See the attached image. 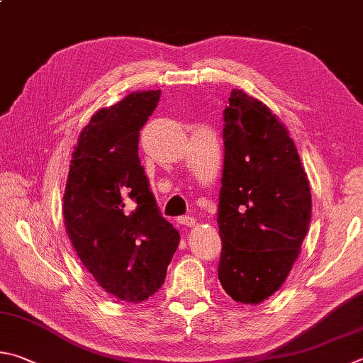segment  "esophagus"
I'll return each instance as SVG.
<instances>
[{
	"label": "esophagus",
	"instance_id": "34e87169",
	"mask_svg": "<svg viewBox=\"0 0 363 363\" xmlns=\"http://www.w3.org/2000/svg\"><path fill=\"white\" fill-rule=\"evenodd\" d=\"M177 222H179L181 225L192 227V225H195V217H192V216H181V217H177Z\"/></svg>",
	"mask_w": 363,
	"mask_h": 363
}]
</instances>
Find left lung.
Wrapping results in <instances>:
<instances>
[{
	"instance_id": "1",
	"label": "left lung",
	"mask_w": 363,
	"mask_h": 363,
	"mask_svg": "<svg viewBox=\"0 0 363 363\" xmlns=\"http://www.w3.org/2000/svg\"><path fill=\"white\" fill-rule=\"evenodd\" d=\"M217 223L220 284L257 305L286 281L311 222V192L295 143L267 104L233 89L223 109Z\"/></svg>"
}]
</instances>
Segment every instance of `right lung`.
Wrapping results in <instances>:
<instances>
[{
    "label": "right lung",
    "instance_id": "right-lung-1",
    "mask_svg": "<svg viewBox=\"0 0 363 363\" xmlns=\"http://www.w3.org/2000/svg\"><path fill=\"white\" fill-rule=\"evenodd\" d=\"M160 95L133 91L94 114L77 138L63 196L65 227L79 259L104 291L130 303L159 291L179 245L138 157L140 130Z\"/></svg>",
    "mask_w": 363,
    "mask_h": 363
}]
</instances>
